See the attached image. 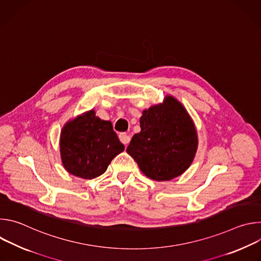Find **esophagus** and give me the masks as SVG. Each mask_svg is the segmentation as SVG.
Here are the masks:
<instances>
[{
  "label": "esophagus",
  "instance_id": "esophagus-1",
  "mask_svg": "<svg viewBox=\"0 0 261 261\" xmlns=\"http://www.w3.org/2000/svg\"><path fill=\"white\" fill-rule=\"evenodd\" d=\"M119 138H120L121 142L125 144V146L130 142V136L127 133H120Z\"/></svg>",
  "mask_w": 261,
  "mask_h": 261
}]
</instances>
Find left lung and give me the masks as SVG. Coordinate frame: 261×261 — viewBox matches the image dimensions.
Instances as JSON below:
<instances>
[{
  "label": "left lung",
  "mask_w": 261,
  "mask_h": 261,
  "mask_svg": "<svg viewBox=\"0 0 261 261\" xmlns=\"http://www.w3.org/2000/svg\"><path fill=\"white\" fill-rule=\"evenodd\" d=\"M140 132L134 134L127 153L141 172L154 180H170L192 164L198 146L193 120L171 95L163 103L142 111Z\"/></svg>",
  "instance_id": "8db88e82"
}]
</instances>
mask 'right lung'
Here are the masks:
<instances>
[{"instance_id": "right-lung-1", "label": "right lung", "mask_w": 261, "mask_h": 261, "mask_svg": "<svg viewBox=\"0 0 261 261\" xmlns=\"http://www.w3.org/2000/svg\"><path fill=\"white\" fill-rule=\"evenodd\" d=\"M124 144L109 121L96 117L94 109L68 121L60 135V153L64 168L85 179L104 173Z\"/></svg>"}]
</instances>
